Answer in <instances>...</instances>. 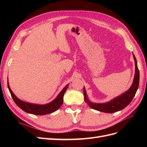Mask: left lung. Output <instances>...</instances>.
Masks as SVG:
<instances>
[{
	"mask_svg": "<svg viewBox=\"0 0 147 147\" xmlns=\"http://www.w3.org/2000/svg\"><path fill=\"white\" fill-rule=\"evenodd\" d=\"M133 54V53H132ZM133 57L134 58L135 61V65H136V72H135V76L134 78V82L132 83L129 90L127 91L126 92H124L122 95L119 96L114 99L105 104H94L90 102L87 99V96L86 94V91L84 88L83 89V93L84 95V100L87 102L89 106L91 108L100 111L102 112L112 113L118 112V111L121 110L127 107L129 104L131 103V102L134 98V97L137 92L138 88H139V70L137 67V60L135 56L133 54Z\"/></svg>",
	"mask_w": 147,
	"mask_h": 147,
	"instance_id": "obj_1",
	"label": "left lung"
}]
</instances>
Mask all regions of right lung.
<instances>
[{
  "label": "right lung",
  "mask_w": 147,
  "mask_h": 147,
  "mask_svg": "<svg viewBox=\"0 0 147 147\" xmlns=\"http://www.w3.org/2000/svg\"><path fill=\"white\" fill-rule=\"evenodd\" d=\"M7 84L8 90L10 91L11 96L13 100L15 102V104L18 106L20 109L24 110V112L28 113L38 115H43L55 112V111L58 109L63 103V96L67 88L68 87L67 84V85H66L63 90L61 91V92L58 94V96H57L56 98L54 100L50 102V103L45 105H37L27 103V102H25L20 100L14 94H13V92H12L9 86V84H8V82L7 83Z\"/></svg>",
  "instance_id": "1"
}]
</instances>
